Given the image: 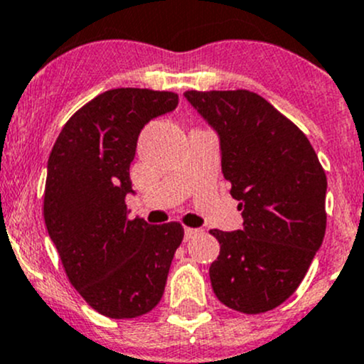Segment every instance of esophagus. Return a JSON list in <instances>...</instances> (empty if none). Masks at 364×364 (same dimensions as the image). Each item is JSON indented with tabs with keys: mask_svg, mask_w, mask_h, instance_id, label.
Returning <instances> with one entry per match:
<instances>
[{
	"mask_svg": "<svg viewBox=\"0 0 364 364\" xmlns=\"http://www.w3.org/2000/svg\"><path fill=\"white\" fill-rule=\"evenodd\" d=\"M200 230H197V228H185V240H190L193 239V237L200 235Z\"/></svg>",
	"mask_w": 364,
	"mask_h": 364,
	"instance_id": "esophagus-1",
	"label": "esophagus"
}]
</instances>
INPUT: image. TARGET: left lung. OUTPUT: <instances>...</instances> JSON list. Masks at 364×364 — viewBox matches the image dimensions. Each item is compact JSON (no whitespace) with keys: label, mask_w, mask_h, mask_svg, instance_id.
<instances>
[{"label":"left lung","mask_w":364,"mask_h":364,"mask_svg":"<svg viewBox=\"0 0 364 364\" xmlns=\"http://www.w3.org/2000/svg\"><path fill=\"white\" fill-rule=\"evenodd\" d=\"M220 136L221 169L239 200L244 228L211 230V263L221 304L262 314L296 291L326 232V174L311 141L289 118L250 90L185 92Z\"/></svg>","instance_id":"8db88e82"}]
</instances>
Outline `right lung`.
<instances>
[{
  "label": "right lung",
  "instance_id": "right-lung-1",
  "mask_svg": "<svg viewBox=\"0 0 364 364\" xmlns=\"http://www.w3.org/2000/svg\"><path fill=\"white\" fill-rule=\"evenodd\" d=\"M178 94L113 89L78 109L48 156L43 216L68 279L94 311L131 319L156 307L181 223L129 220V167L141 129L172 112Z\"/></svg>",
  "mask_w": 364,
  "mask_h": 364
}]
</instances>
